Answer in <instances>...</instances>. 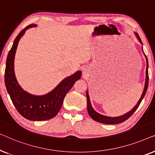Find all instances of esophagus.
<instances>
[{
    "label": "esophagus",
    "mask_w": 155,
    "mask_h": 155,
    "mask_svg": "<svg viewBox=\"0 0 155 155\" xmlns=\"http://www.w3.org/2000/svg\"><path fill=\"white\" fill-rule=\"evenodd\" d=\"M82 72H83L84 74H86L88 72L87 68H82Z\"/></svg>",
    "instance_id": "obj_1"
}]
</instances>
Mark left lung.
Returning a JSON list of instances; mask_svg holds the SVG:
<instances>
[{
  "label": "left lung",
  "instance_id": "8db88e82",
  "mask_svg": "<svg viewBox=\"0 0 155 155\" xmlns=\"http://www.w3.org/2000/svg\"><path fill=\"white\" fill-rule=\"evenodd\" d=\"M136 35V37L137 39H138L139 41L143 44L142 43V41L140 38L139 35H137V33H135ZM146 57V60H147V68H146V79H145V87H144V90L143 92V94L140 99V100L138 101V102L136 105L135 106V107L131 110L130 111L128 112V113L124 114V115L120 116H118V117H109V116H103L101 114L97 113V111H95L93 108L92 107V105H91L90 103V97H89L88 92H87L86 93V97H87V111L89 115L90 116V117L92 118L93 120H96L97 122L101 123V124H120V123H122L126 120L128 118L130 117L131 116L133 115V113L136 111V109L138 108V107L140 104L142 100L145 97V95L146 94V92H147V87H148V82H149V75H148V61H147V56Z\"/></svg>",
  "mask_w": 155,
  "mask_h": 155
}]
</instances>
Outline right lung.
Returning <instances> with one entry per match:
<instances>
[{"mask_svg": "<svg viewBox=\"0 0 155 155\" xmlns=\"http://www.w3.org/2000/svg\"><path fill=\"white\" fill-rule=\"evenodd\" d=\"M29 25L19 33L8 53L5 70V84L10 99L18 111L27 119L45 120L56 116L61 109L63 99L75 82L81 77V71L65 78L54 90L43 96H35L25 92L19 85L14 73V58L19 40L29 27Z\"/></svg>", "mask_w": 155, "mask_h": 155, "instance_id": "right-lung-1", "label": "right lung"}]
</instances>
